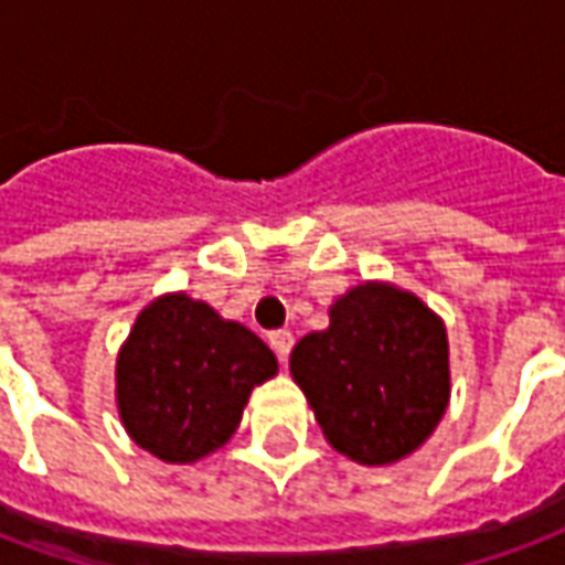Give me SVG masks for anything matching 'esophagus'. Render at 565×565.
I'll return each instance as SVG.
<instances>
[{
	"mask_svg": "<svg viewBox=\"0 0 565 565\" xmlns=\"http://www.w3.org/2000/svg\"><path fill=\"white\" fill-rule=\"evenodd\" d=\"M269 344H271V351H275V356H278L281 363H287V356H290V351H294V332L290 330L269 332Z\"/></svg>",
	"mask_w": 565,
	"mask_h": 565,
	"instance_id": "1",
	"label": "esophagus"
}]
</instances>
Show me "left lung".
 Wrapping results in <instances>:
<instances>
[{
    "label": "left lung",
    "instance_id": "obj_1",
    "mask_svg": "<svg viewBox=\"0 0 565 565\" xmlns=\"http://www.w3.org/2000/svg\"><path fill=\"white\" fill-rule=\"evenodd\" d=\"M294 381L332 448L387 466L433 436L450 399L445 323L408 290L366 281L290 354Z\"/></svg>",
    "mask_w": 565,
    "mask_h": 565
}]
</instances>
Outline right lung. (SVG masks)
Segmentation results:
<instances>
[{"instance_id":"add662e5","label":"right lung","mask_w":565,"mask_h":565,"mask_svg":"<svg viewBox=\"0 0 565 565\" xmlns=\"http://www.w3.org/2000/svg\"><path fill=\"white\" fill-rule=\"evenodd\" d=\"M278 372L254 332L186 294L153 299L117 354V408L129 438L166 462L223 448L250 391Z\"/></svg>"}]
</instances>
